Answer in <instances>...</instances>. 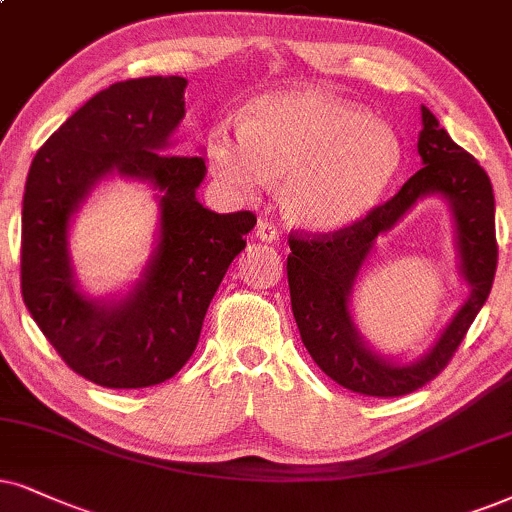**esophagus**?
Wrapping results in <instances>:
<instances>
[{"label": "esophagus", "mask_w": 512, "mask_h": 512, "mask_svg": "<svg viewBox=\"0 0 512 512\" xmlns=\"http://www.w3.org/2000/svg\"><path fill=\"white\" fill-rule=\"evenodd\" d=\"M255 236L264 243H276L278 241V229L269 222V219H260V222H257Z\"/></svg>", "instance_id": "34e87169"}]
</instances>
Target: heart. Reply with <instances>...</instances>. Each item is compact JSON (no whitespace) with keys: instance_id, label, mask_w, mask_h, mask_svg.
<instances>
[{"instance_id":"b5f03b06","label":"heart","mask_w":512,"mask_h":512,"mask_svg":"<svg viewBox=\"0 0 512 512\" xmlns=\"http://www.w3.org/2000/svg\"><path fill=\"white\" fill-rule=\"evenodd\" d=\"M208 158L234 198L252 200L286 179L283 210L295 224L340 231L383 203L404 167V144L359 103L293 89L260 96L243 127H212Z\"/></svg>"}]
</instances>
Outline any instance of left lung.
<instances>
[{
  "label": "left lung",
  "mask_w": 512,
  "mask_h": 512,
  "mask_svg": "<svg viewBox=\"0 0 512 512\" xmlns=\"http://www.w3.org/2000/svg\"><path fill=\"white\" fill-rule=\"evenodd\" d=\"M423 167L385 205L333 236L290 234L288 286L300 338L319 368L335 383L366 397H399L430 383L454 357L470 323L480 314L496 274L494 189L487 172L420 106ZM442 197L455 222L459 273L469 297L428 353L399 362L378 353L356 328L351 293L374 241L391 230L418 199Z\"/></svg>",
  "instance_id": "8db88e82"
}]
</instances>
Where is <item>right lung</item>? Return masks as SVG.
<instances>
[{
	"label": "right lung",
	"mask_w": 512,
	"mask_h": 512,
	"mask_svg": "<svg viewBox=\"0 0 512 512\" xmlns=\"http://www.w3.org/2000/svg\"><path fill=\"white\" fill-rule=\"evenodd\" d=\"M184 92L179 75L111 84L51 134L25 181L23 302L61 359L101 387L165 383L191 359L212 297L257 224L248 210L203 208L196 193L205 160L170 153L186 115ZM113 176L156 193L159 231L138 281L118 296L92 298L76 281L69 229Z\"/></svg>",
	"instance_id": "obj_1"
}]
</instances>
